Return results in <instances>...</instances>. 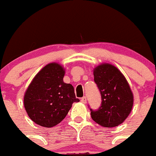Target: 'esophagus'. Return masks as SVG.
I'll return each mask as SVG.
<instances>
[{
    "label": "esophagus",
    "mask_w": 156,
    "mask_h": 156,
    "mask_svg": "<svg viewBox=\"0 0 156 156\" xmlns=\"http://www.w3.org/2000/svg\"><path fill=\"white\" fill-rule=\"evenodd\" d=\"M80 101H81V102H82V103H83V104H86V103H87V98L86 97H83L82 98L80 99Z\"/></svg>",
    "instance_id": "obj_1"
}]
</instances>
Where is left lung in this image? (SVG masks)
<instances>
[{
  "label": "left lung",
  "mask_w": 156,
  "mask_h": 156,
  "mask_svg": "<svg viewBox=\"0 0 156 156\" xmlns=\"http://www.w3.org/2000/svg\"><path fill=\"white\" fill-rule=\"evenodd\" d=\"M94 77L101 105L96 111L90 108L94 122L104 127H115L124 122L133 105V94L123 74L113 65L101 63L94 69Z\"/></svg>",
  "instance_id": "8db88e82"
}]
</instances>
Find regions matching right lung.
Listing matches in <instances>:
<instances>
[{"label":"right lung","mask_w":156,"mask_h":156,"mask_svg":"<svg viewBox=\"0 0 156 156\" xmlns=\"http://www.w3.org/2000/svg\"><path fill=\"white\" fill-rule=\"evenodd\" d=\"M65 69L57 62L45 66L34 76L24 94L29 117L44 127H53L64 119L76 98L74 88L63 81Z\"/></svg>","instance_id":"right-lung-1"}]
</instances>
